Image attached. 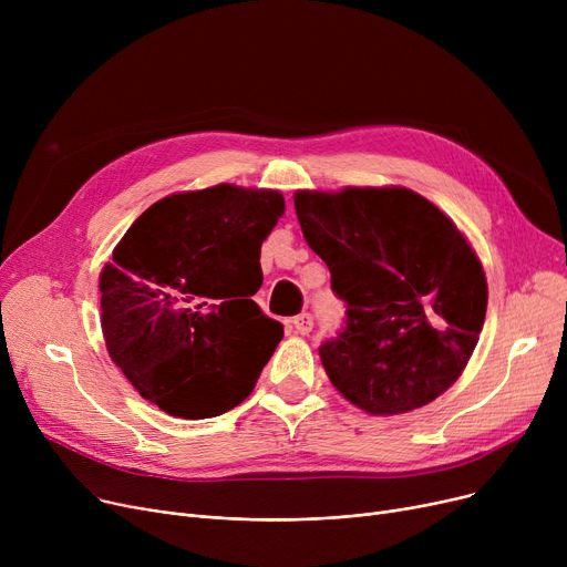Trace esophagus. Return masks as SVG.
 Listing matches in <instances>:
<instances>
[{
	"mask_svg": "<svg viewBox=\"0 0 567 567\" xmlns=\"http://www.w3.org/2000/svg\"><path fill=\"white\" fill-rule=\"evenodd\" d=\"M289 323H291L293 333H299V336H308V333L312 331L315 319H312V315H310V312H301V315H296V317H293Z\"/></svg>",
	"mask_w": 567,
	"mask_h": 567,
	"instance_id": "34e87169",
	"label": "esophagus"
}]
</instances>
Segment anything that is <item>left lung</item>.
<instances>
[{"mask_svg": "<svg viewBox=\"0 0 567 567\" xmlns=\"http://www.w3.org/2000/svg\"><path fill=\"white\" fill-rule=\"evenodd\" d=\"M293 206L347 303L342 331L319 347L336 389L374 415L449 391L487 310L483 266L453 220L406 188L301 190Z\"/></svg>", "mask_w": 567, "mask_h": 567, "instance_id": "1", "label": "left lung"}]
</instances>
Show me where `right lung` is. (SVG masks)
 I'll return each mask as SVG.
<instances>
[{"mask_svg":"<svg viewBox=\"0 0 567 567\" xmlns=\"http://www.w3.org/2000/svg\"><path fill=\"white\" fill-rule=\"evenodd\" d=\"M282 212L278 190L220 184L152 204L124 234L101 274V326L144 400L197 421L250 395L282 340L252 301Z\"/></svg>","mask_w":567,"mask_h":567,"instance_id":"obj_1","label":"right lung"}]
</instances>
